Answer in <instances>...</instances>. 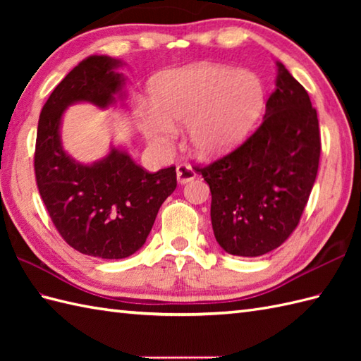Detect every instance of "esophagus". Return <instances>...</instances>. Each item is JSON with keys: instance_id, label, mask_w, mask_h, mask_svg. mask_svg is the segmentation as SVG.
<instances>
[{"instance_id": "esophagus-1", "label": "esophagus", "mask_w": 361, "mask_h": 361, "mask_svg": "<svg viewBox=\"0 0 361 361\" xmlns=\"http://www.w3.org/2000/svg\"><path fill=\"white\" fill-rule=\"evenodd\" d=\"M195 175L197 173L194 169L186 163H181L176 166V178H178V183H181V185H185V183L194 180Z\"/></svg>"}]
</instances>
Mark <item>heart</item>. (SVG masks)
Segmentation results:
<instances>
[{
  "mask_svg": "<svg viewBox=\"0 0 361 361\" xmlns=\"http://www.w3.org/2000/svg\"><path fill=\"white\" fill-rule=\"evenodd\" d=\"M153 110L141 113L149 141L164 145L176 124L188 126L189 141L200 157L212 158L237 147L265 106V88L251 71L214 63L181 68L161 75L150 88Z\"/></svg>",
  "mask_w": 361,
  "mask_h": 361,
  "instance_id": "heart-1",
  "label": "heart"
}]
</instances>
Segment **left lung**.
<instances>
[{"mask_svg": "<svg viewBox=\"0 0 361 361\" xmlns=\"http://www.w3.org/2000/svg\"><path fill=\"white\" fill-rule=\"evenodd\" d=\"M319 155L317 110L301 83L278 63L262 124L233 152L195 166L211 189V221L220 247L243 257L281 247L309 202Z\"/></svg>", "mask_w": 361, "mask_h": 361, "instance_id": "obj_1", "label": "left lung"}]
</instances>
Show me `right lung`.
<instances>
[{
	"mask_svg": "<svg viewBox=\"0 0 361 361\" xmlns=\"http://www.w3.org/2000/svg\"><path fill=\"white\" fill-rule=\"evenodd\" d=\"M118 60L91 56L54 88L38 119L34 171L38 192L62 239L82 255L124 259L140 250L157 214L176 188L175 166L150 173L113 149L93 166L75 163L60 144L70 104L110 105L122 88Z\"/></svg>",
	"mask_w": 361,
	"mask_h": 361,
	"instance_id": "obj_1",
	"label": "right lung"
}]
</instances>
